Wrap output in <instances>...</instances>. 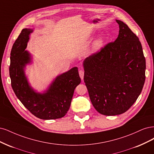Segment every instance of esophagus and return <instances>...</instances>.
Returning a JSON list of instances; mask_svg holds the SVG:
<instances>
[{"instance_id":"obj_1","label":"esophagus","mask_w":154,"mask_h":154,"mask_svg":"<svg viewBox=\"0 0 154 154\" xmlns=\"http://www.w3.org/2000/svg\"><path fill=\"white\" fill-rule=\"evenodd\" d=\"M79 75H80V77L81 79V80H83L84 79V72L83 70H80L79 72Z\"/></svg>"}]
</instances>
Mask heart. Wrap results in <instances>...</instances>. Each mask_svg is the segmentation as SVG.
Masks as SVG:
<instances>
[{
    "label": "heart",
    "mask_w": 154,
    "mask_h": 154,
    "mask_svg": "<svg viewBox=\"0 0 154 154\" xmlns=\"http://www.w3.org/2000/svg\"><path fill=\"white\" fill-rule=\"evenodd\" d=\"M105 41H106V39L103 36L98 37L93 45V47H92L93 53H97L100 51L104 46Z\"/></svg>",
    "instance_id": "obj_1"
}]
</instances>
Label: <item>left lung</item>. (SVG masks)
<instances>
[{"mask_svg": "<svg viewBox=\"0 0 154 154\" xmlns=\"http://www.w3.org/2000/svg\"><path fill=\"white\" fill-rule=\"evenodd\" d=\"M116 40L83 62L84 80L91 102L102 115L126 112L140 96L145 81L146 61L138 37L122 21Z\"/></svg>", "mask_w": 154, "mask_h": 154, "instance_id": "8db88e82", "label": "left lung"}]
</instances>
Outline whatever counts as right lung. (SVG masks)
<instances>
[{
  "instance_id": "add662e5",
  "label": "right lung",
  "mask_w": 154,
  "mask_h": 154,
  "mask_svg": "<svg viewBox=\"0 0 154 154\" xmlns=\"http://www.w3.org/2000/svg\"><path fill=\"white\" fill-rule=\"evenodd\" d=\"M32 29H23L14 43L10 57L9 76L11 86L23 105L42 120H55L65 116L70 108L75 88L81 83L78 68L73 67L56 77L43 93L36 92L29 84L25 73L31 62L26 48Z\"/></svg>"
}]
</instances>
